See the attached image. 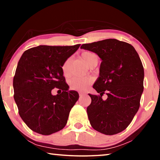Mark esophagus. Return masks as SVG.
Returning <instances> with one entry per match:
<instances>
[{
	"label": "esophagus",
	"mask_w": 160,
	"mask_h": 160,
	"mask_svg": "<svg viewBox=\"0 0 160 160\" xmlns=\"http://www.w3.org/2000/svg\"><path fill=\"white\" fill-rule=\"evenodd\" d=\"M84 95H85V93H84V92H79V96H80V97L84 96Z\"/></svg>",
	"instance_id": "esophagus-1"
}]
</instances>
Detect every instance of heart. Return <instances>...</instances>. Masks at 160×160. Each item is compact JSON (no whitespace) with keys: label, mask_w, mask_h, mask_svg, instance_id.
I'll return each mask as SVG.
<instances>
[{"label":"heart","mask_w":160,"mask_h":160,"mask_svg":"<svg viewBox=\"0 0 160 160\" xmlns=\"http://www.w3.org/2000/svg\"><path fill=\"white\" fill-rule=\"evenodd\" d=\"M82 58L85 63L90 66L92 61L94 58H97V56L94 53L91 52H84L82 53ZM71 61V58H68L64 62L62 66V70L65 75L68 74V66ZM93 82V79L91 78H73L70 81V87L72 90H86Z\"/></svg>","instance_id":"obj_1"}]
</instances>
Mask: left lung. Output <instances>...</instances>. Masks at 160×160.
Returning a JSON list of instances; mask_svg holds the SVG:
<instances>
[{
	"instance_id": "left-lung-1",
	"label": "left lung",
	"mask_w": 160,
	"mask_h": 160,
	"mask_svg": "<svg viewBox=\"0 0 160 160\" xmlns=\"http://www.w3.org/2000/svg\"><path fill=\"white\" fill-rule=\"evenodd\" d=\"M80 48L95 53L102 60L93 85L100 95L89 94L90 123L103 134H117L128 126L139 109L144 80L141 60L132 45L115 39L85 44ZM104 93L106 100L101 98Z\"/></svg>"
}]
</instances>
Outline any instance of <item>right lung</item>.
<instances>
[{"label":"right lung","mask_w":160,"mask_h":160,"mask_svg":"<svg viewBox=\"0 0 160 160\" xmlns=\"http://www.w3.org/2000/svg\"><path fill=\"white\" fill-rule=\"evenodd\" d=\"M80 46L40 45L25 51L18 62L13 78L14 99L22 119L37 133L51 135L66 125L79 94L69 90L62 66ZM55 87L62 90L61 94H51Z\"/></svg>","instance_id":"1"}]
</instances>
